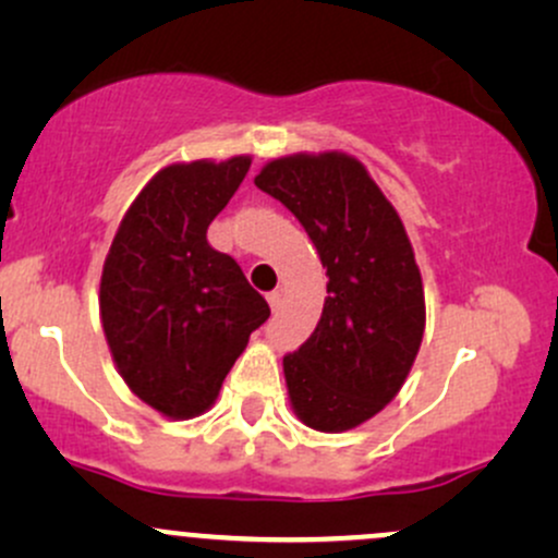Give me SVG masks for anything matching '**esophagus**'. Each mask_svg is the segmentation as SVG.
Returning <instances> with one entry per match:
<instances>
[{
	"label": "esophagus",
	"mask_w": 558,
	"mask_h": 558,
	"mask_svg": "<svg viewBox=\"0 0 558 558\" xmlns=\"http://www.w3.org/2000/svg\"><path fill=\"white\" fill-rule=\"evenodd\" d=\"M267 301H270V310L278 312L280 310V301H283V293L270 291V293H267Z\"/></svg>",
	"instance_id": "34e87169"
}]
</instances>
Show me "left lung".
Listing matches in <instances>:
<instances>
[{
	"label": "left lung",
	"mask_w": 558,
	"mask_h": 558,
	"mask_svg": "<svg viewBox=\"0 0 558 558\" xmlns=\"http://www.w3.org/2000/svg\"><path fill=\"white\" fill-rule=\"evenodd\" d=\"M304 226L328 272L315 332L283 356L293 412L341 433L399 393L425 330L412 243L362 162L345 155L272 159L254 178Z\"/></svg>",
	"instance_id": "1"
}]
</instances>
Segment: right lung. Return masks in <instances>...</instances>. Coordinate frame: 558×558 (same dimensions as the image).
I'll return each instance as SVG.
<instances>
[{
  "instance_id": "obj_1",
  "label": "right lung",
  "mask_w": 558,
  "mask_h": 558,
  "mask_svg": "<svg viewBox=\"0 0 558 558\" xmlns=\"http://www.w3.org/2000/svg\"><path fill=\"white\" fill-rule=\"evenodd\" d=\"M248 157L170 165L131 204L107 254L99 310L128 388L168 417L213 407L248 336L270 317L207 228L246 178Z\"/></svg>"
}]
</instances>
